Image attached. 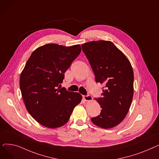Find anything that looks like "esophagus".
<instances>
[{
    "mask_svg": "<svg viewBox=\"0 0 159 159\" xmlns=\"http://www.w3.org/2000/svg\"><path fill=\"white\" fill-rule=\"evenodd\" d=\"M83 98H84L86 101H91L93 100V98L92 97H91V95H84L83 96Z\"/></svg>",
    "mask_w": 159,
    "mask_h": 159,
    "instance_id": "1",
    "label": "esophagus"
}]
</instances>
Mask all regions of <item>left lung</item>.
Wrapping results in <instances>:
<instances>
[{
	"instance_id": "1",
	"label": "left lung",
	"mask_w": 159,
	"mask_h": 159,
	"mask_svg": "<svg viewBox=\"0 0 159 159\" xmlns=\"http://www.w3.org/2000/svg\"><path fill=\"white\" fill-rule=\"evenodd\" d=\"M95 76V81L105 85L102 97L95 98L101 112L91 120L104 129L113 128L126 117L133 96L134 75L126 57L111 41H91L82 44Z\"/></svg>"
}]
</instances>
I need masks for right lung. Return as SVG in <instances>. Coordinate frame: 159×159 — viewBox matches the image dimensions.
Returning <instances> with one entry per match:
<instances>
[{"label":"right lung","mask_w":159,"mask_h":159,"mask_svg":"<svg viewBox=\"0 0 159 159\" xmlns=\"http://www.w3.org/2000/svg\"><path fill=\"white\" fill-rule=\"evenodd\" d=\"M81 52L79 44L70 47L48 44L37 48L20 77L22 97L29 113L49 128L68 122L82 95L60 88L64 73Z\"/></svg>","instance_id":"1"}]
</instances>
